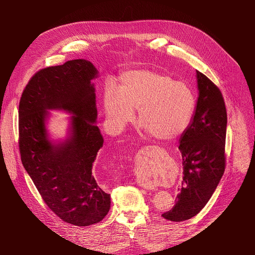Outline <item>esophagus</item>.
I'll return each mask as SVG.
<instances>
[{
    "mask_svg": "<svg viewBox=\"0 0 255 255\" xmlns=\"http://www.w3.org/2000/svg\"><path fill=\"white\" fill-rule=\"evenodd\" d=\"M139 185L140 186H142L143 188H145V189H149V190H154L155 189V187L151 184V183H145V182H139Z\"/></svg>",
    "mask_w": 255,
    "mask_h": 255,
    "instance_id": "obj_1",
    "label": "esophagus"
}]
</instances>
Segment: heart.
Masks as SVG:
<instances>
[{
    "label": "heart",
    "mask_w": 255,
    "mask_h": 255,
    "mask_svg": "<svg viewBox=\"0 0 255 255\" xmlns=\"http://www.w3.org/2000/svg\"><path fill=\"white\" fill-rule=\"evenodd\" d=\"M103 102L114 130H122L137 111L138 123L161 141L176 140L184 134L195 106L188 86L151 70L124 73L119 89L114 86L106 89Z\"/></svg>",
    "instance_id": "1"
}]
</instances>
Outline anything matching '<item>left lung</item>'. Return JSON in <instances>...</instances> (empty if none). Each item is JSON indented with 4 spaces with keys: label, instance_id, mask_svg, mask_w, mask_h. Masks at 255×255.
Listing matches in <instances>:
<instances>
[{
    "label": "left lung",
    "instance_id": "obj_1",
    "mask_svg": "<svg viewBox=\"0 0 255 255\" xmlns=\"http://www.w3.org/2000/svg\"><path fill=\"white\" fill-rule=\"evenodd\" d=\"M198 98L191 122L180 138L183 181L176 205L162 214L180 222L202 211L213 195L225 169L227 115L220 90L196 71Z\"/></svg>",
    "mask_w": 255,
    "mask_h": 255
}]
</instances>
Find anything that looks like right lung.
Masks as SVG:
<instances>
[{"instance_id":"add662e5","label":"right lung","mask_w":255,"mask_h":255,"mask_svg":"<svg viewBox=\"0 0 255 255\" xmlns=\"http://www.w3.org/2000/svg\"><path fill=\"white\" fill-rule=\"evenodd\" d=\"M97 77L95 66L84 59L48 67L30 79L19 102L22 165L48 208L76 226L98 223L111 209V194L92 173L104 141L96 125L92 80ZM48 110L73 115L65 140L50 138L46 128Z\"/></svg>"}]
</instances>
